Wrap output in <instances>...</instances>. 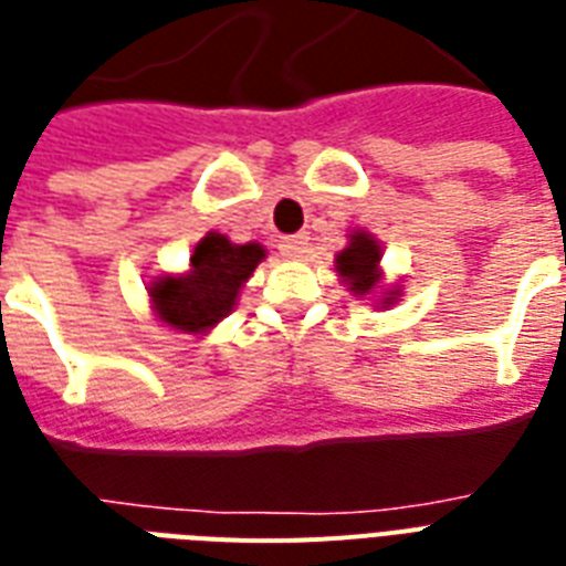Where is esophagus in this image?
Here are the masks:
<instances>
[{
  "label": "esophagus",
  "mask_w": 566,
  "mask_h": 566,
  "mask_svg": "<svg viewBox=\"0 0 566 566\" xmlns=\"http://www.w3.org/2000/svg\"><path fill=\"white\" fill-rule=\"evenodd\" d=\"M306 248H310V237H306V233H295V237L283 239V254L292 256V260L304 256Z\"/></svg>",
  "instance_id": "obj_1"
}]
</instances>
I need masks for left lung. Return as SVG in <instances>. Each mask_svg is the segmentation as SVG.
Here are the masks:
<instances>
[{
	"label": "left lung",
	"instance_id": "obj_1",
	"mask_svg": "<svg viewBox=\"0 0 566 566\" xmlns=\"http://www.w3.org/2000/svg\"><path fill=\"white\" fill-rule=\"evenodd\" d=\"M379 260H382V248H379L377 239L370 237L368 230H354L347 248L345 251H338L336 256L338 277L345 280L347 289H350L354 295H374L379 289V283H382ZM397 297H400V289L382 292V306H391Z\"/></svg>",
	"mask_w": 566,
	"mask_h": 566
}]
</instances>
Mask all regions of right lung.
Wrapping results in <instances>:
<instances>
[{
  "instance_id": "add662e5",
  "label": "right lung",
  "mask_w": 566,
  "mask_h": 566,
  "mask_svg": "<svg viewBox=\"0 0 566 566\" xmlns=\"http://www.w3.org/2000/svg\"><path fill=\"white\" fill-rule=\"evenodd\" d=\"M265 260L260 242L233 245L224 233L210 230L189 256L187 274H163L148 286L151 310L171 329L205 336L233 312L239 289Z\"/></svg>"
}]
</instances>
